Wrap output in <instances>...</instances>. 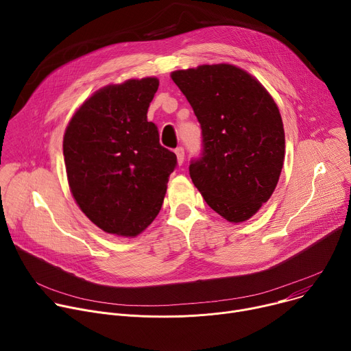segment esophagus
<instances>
[{"label":"esophagus","instance_id":"34e87169","mask_svg":"<svg viewBox=\"0 0 351 351\" xmlns=\"http://www.w3.org/2000/svg\"><path fill=\"white\" fill-rule=\"evenodd\" d=\"M175 154H176V157H178V162L182 165L183 161H184V148H183L182 145L176 147V148H175Z\"/></svg>","mask_w":351,"mask_h":351}]
</instances>
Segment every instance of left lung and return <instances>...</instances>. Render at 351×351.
<instances>
[{
  "label": "left lung",
  "instance_id": "1",
  "mask_svg": "<svg viewBox=\"0 0 351 351\" xmlns=\"http://www.w3.org/2000/svg\"><path fill=\"white\" fill-rule=\"evenodd\" d=\"M172 80L202 126L203 149L189 172L206 203L229 222L252 218L272 195L285 160V130L268 91L245 71L203 65Z\"/></svg>",
  "mask_w": 351,
  "mask_h": 351
}]
</instances>
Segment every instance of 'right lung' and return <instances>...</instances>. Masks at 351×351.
<instances>
[{"mask_svg": "<svg viewBox=\"0 0 351 351\" xmlns=\"http://www.w3.org/2000/svg\"><path fill=\"white\" fill-rule=\"evenodd\" d=\"M158 79L111 84L94 93L71 119L64 158L80 210L107 233L133 237L158 215L176 156L160 144L147 111Z\"/></svg>", "mask_w": 351, "mask_h": 351, "instance_id": "obj_1", "label": "right lung"}]
</instances>
